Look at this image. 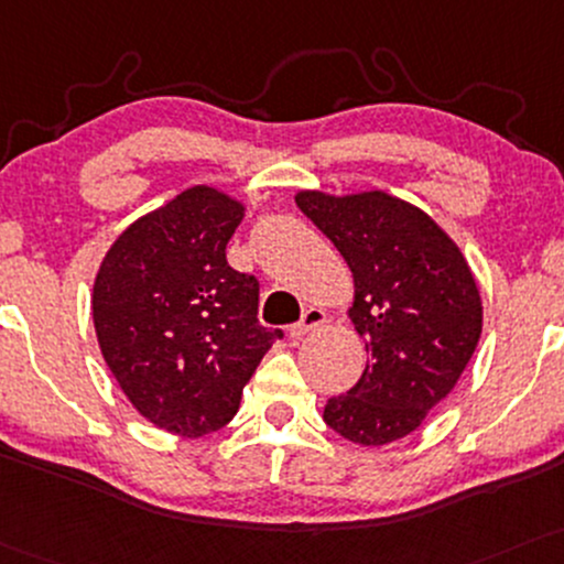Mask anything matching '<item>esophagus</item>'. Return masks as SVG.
I'll return each instance as SVG.
<instances>
[{
	"instance_id": "34e87169",
	"label": "esophagus",
	"mask_w": 564,
	"mask_h": 564,
	"mask_svg": "<svg viewBox=\"0 0 564 564\" xmlns=\"http://www.w3.org/2000/svg\"><path fill=\"white\" fill-rule=\"evenodd\" d=\"M325 323H328V315H325V310H321V307H310V310L302 315L300 323L291 325L289 336H291V338H304L307 334H312V330L323 328Z\"/></svg>"
}]
</instances>
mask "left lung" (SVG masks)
Segmentation results:
<instances>
[{"instance_id": "8db88e82", "label": "left lung", "mask_w": 564, "mask_h": 564, "mask_svg": "<svg viewBox=\"0 0 564 564\" xmlns=\"http://www.w3.org/2000/svg\"><path fill=\"white\" fill-rule=\"evenodd\" d=\"M296 207L334 241L355 278L349 321L368 351L362 378L328 399L338 436L383 446L410 436L457 386L484 330L470 264L423 209L376 188H304Z\"/></svg>"}]
</instances>
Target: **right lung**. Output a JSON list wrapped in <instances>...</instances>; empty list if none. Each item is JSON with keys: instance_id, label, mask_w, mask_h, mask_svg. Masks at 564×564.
<instances>
[{"instance_id": "right-lung-1", "label": "right lung", "mask_w": 564, "mask_h": 564, "mask_svg": "<svg viewBox=\"0 0 564 564\" xmlns=\"http://www.w3.org/2000/svg\"><path fill=\"white\" fill-rule=\"evenodd\" d=\"M243 202L192 186L133 220L101 260L91 315L115 381L175 436L220 431L281 330L257 321L260 286L226 260Z\"/></svg>"}]
</instances>
